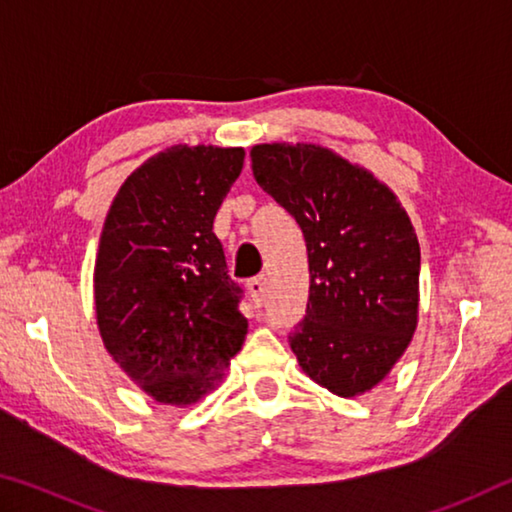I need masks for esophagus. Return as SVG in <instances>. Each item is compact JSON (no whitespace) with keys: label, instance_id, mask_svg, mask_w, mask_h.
<instances>
[{"label":"esophagus","instance_id":"esophagus-1","mask_svg":"<svg viewBox=\"0 0 512 512\" xmlns=\"http://www.w3.org/2000/svg\"><path fill=\"white\" fill-rule=\"evenodd\" d=\"M264 291H266L264 277H253V280H248V293H250V298H253L255 307H262Z\"/></svg>","mask_w":512,"mask_h":512}]
</instances>
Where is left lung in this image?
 Returning <instances> with one entry per match:
<instances>
[{
  "instance_id": "1",
  "label": "left lung",
  "mask_w": 512,
  "mask_h": 512,
  "mask_svg": "<svg viewBox=\"0 0 512 512\" xmlns=\"http://www.w3.org/2000/svg\"><path fill=\"white\" fill-rule=\"evenodd\" d=\"M257 185L305 235L307 316L289 336L302 372L339 397L375 388L409 348L420 244L393 189L320 144H257Z\"/></svg>"
}]
</instances>
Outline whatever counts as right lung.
I'll use <instances>...</instances> for the list:
<instances>
[{
  "label": "right lung",
  "instance_id": "add662e5",
  "mask_svg": "<svg viewBox=\"0 0 512 512\" xmlns=\"http://www.w3.org/2000/svg\"><path fill=\"white\" fill-rule=\"evenodd\" d=\"M241 146H169L119 187L94 262V311L112 361L155 402L196 404L244 345L241 289L212 232Z\"/></svg>",
  "mask_w": 512,
  "mask_h": 512
}]
</instances>
